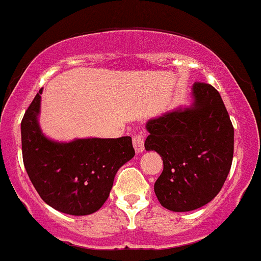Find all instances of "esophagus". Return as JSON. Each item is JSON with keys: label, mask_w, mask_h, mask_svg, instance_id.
Instances as JSON below:
<instances>
[{"label": "esophagus", "mask_w": 261, "mask_h": 261, "mask_svg": "<svg viewBox=\"0 0 261 261\" xmlns=\"http://www.w3.org/2000/svg\"><path fill=\"white\" fill-rule=\"evenodd\" d=\"M133 146L138 154L144 151V138H143V136L137 134V136L133 137Z\"/></svg>", "instance_id": "34e87169"}]
</instances>
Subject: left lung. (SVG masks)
Wrapping results in <instances>:
<instances>
[{"instance_id": "left-lung-1", "label": "left lung", "mask_w": 261, "mask_h": 261, "mask_svg": "<svg viewBox=\"0 0 261 261\" xmlns=\"http://www.w3.org/2000/svg\"><path fill=\"white\" fill-rule=\"evenodd\" d=\"M192 105L146 122L145 150L163 158L154 184L160 204L172 212L204 206L221 191L229 174L234 129L221 95L208 84L195 83Z\"/></svg>"}]
</instances>
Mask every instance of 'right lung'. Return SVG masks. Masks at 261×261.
Masks as SVG:
<instances>
[{
    "instance_id": "right-lung-1",
    "label": "right lung",
    "mask_w": 261,
    "mask_h": 261,
    "mask_svg": "<svg viewBox=\"0 0 261 261\" xmlns=\"http://www.w3.org/2000/svg\"><path fill=\"white\" fill-rule=\"evenodd\" d=\"M42 92L20 123L24 168L46 204L66 215H91L106 202L118 169L136 154L132 138H48L38 122Z\"/></svg>"
}]
</instances>
